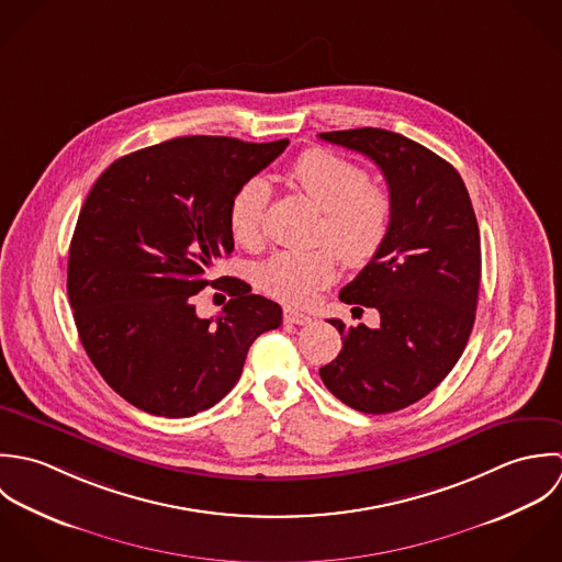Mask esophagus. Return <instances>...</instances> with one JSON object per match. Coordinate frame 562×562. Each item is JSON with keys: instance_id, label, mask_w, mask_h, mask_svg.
<instances>
[{"instance_id": "obj_1", "label": "esophagus", "mask_w": 562, "mask_h": 562, "mask_svg": "<svg viewBox=\"0 0 562 562\" xmlns=\"http://www.w3.org/2000/svg\"><path fill=\"white\" fill-rule=\"evenodd\" d=\"M313 317L306 315V313H300V311H293V308H286L284 311V324H295V326H306L311 324Z\"/></svg>"}]
</instances>
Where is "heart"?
Here are the masks:
<instances>
[{
    "label": "heart",
    "mask_w": 562,
    "mask_h": 562,
    "mask_svg": "<svg viewBox=\"0 0 562 562\" xmlns=\"http://www.w3.org/2000/svg\"><path fill=\"white\" fill-rule=\"evenodd\" d=\"M291 182L324 211L319 240L330 243L353 267L371 262L393 225L391 195L369 182L358 165L326 149L304 151L289 169ZM271 189L262 178L243 182L229 200L227 225L236 243L258 247L265 236V213ZM337 278L333 249L278 251L258 269L260 289L284 304H308Z\"/></svg>",
    "instance_id": "b5f03b06"
}]
</instances>
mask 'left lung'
Instances as JSON below:
<instances>
[{"label": "left lung", "instance_id": "obj_1", "mask_svg": "<svg viewBox=\"0 0 562 562\" xmlns=\"http://www.w3.org/2000/svg\"><path fill=\"white\" fill-rule=\"evenodd\" d=\"M319 138L371 158L393 200L386 243L338 293L375 308L380 326L328 319L342 349L319 375L353 411L395 413L437 389L469 340L482 271L475 213L448 160L397 132L358 127Z\"/></svg>", "mask_w": 562, "mask_h": 562}]
</instances>
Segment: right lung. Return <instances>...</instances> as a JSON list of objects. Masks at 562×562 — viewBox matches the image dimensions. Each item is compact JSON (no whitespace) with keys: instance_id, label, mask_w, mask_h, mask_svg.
<instances>
[{"instance_id":"right-lung-1","label":"right lung","mask_w":562,"mask_h":562,"mask_svg":"<svg viewBox=\"0 0 562 562\" xmlns=\"http://www.w3.org/2000/svg\"><path fill=\"white\" fill-rule=\"evenodd\" d=\"M289 145L180 136L132 151L93 184L69 247L67 293L80 340L114 393L158 417L209 411L238 382L249 345L282 308L227 278L231 302L202 321L194 295L232 254L236 189Z\"/></svg>"}]
</instances>
